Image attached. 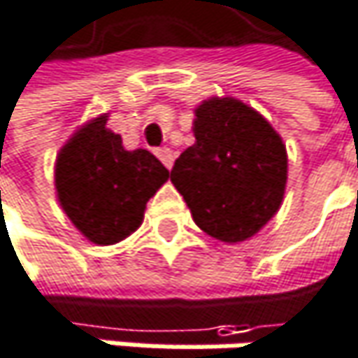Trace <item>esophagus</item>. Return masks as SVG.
Here are the masks:
<instances>
[{
  "instance_id": "34e87169",
  "label": "esophagus",
  "mask_w": 358,
  "mask_h": 358,
  "mask_svg": "<svg viewBox=\"0 0 358 358\" xmlns=\"http://www.w3.org/2000/svg\"><path fill=\"white\" fill-rule=\"evenodd\" d=\"M157 157L161 159V163H163L167 169H171V165H173V150H171V148H167V146L157 148Z\"/></svg>"
}]
</instances>
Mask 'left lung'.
Masks as SVG:
<instances>
[{"instance_id":"1","label":"left lung","mask_w":358,"mask_h":358,"mask_svg":"<svg viewBox=\"0 0 358 358\" xmlns=\"http://www.w3.org/2000/svg\"><path fill=\"white\" fill-rule=\"evenodd\" d=\"M193 134L195 144L171 167V185L203 233L231 245L248 241L283 203L287 150L281 134L233 96L203 100Z\"/></svg>"}]
</instances>
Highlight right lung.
Masks as SVG:
<instances>
[{
    "instance_id": "right-lung-1",
    "label": "right lung",
    "mask_w": 358,
    "mask_h": 358,
    "mask_svg": "<svg viewBox=\"0 0 358 358\" xmlns=\"http://www.w3.org/2000/svg\"><path fill=\"white\" fill-rule=\"evenodd\" d=\"M108 113L85 121L58 150L56 197L73 227L96 245H115L144 220L146 201L167 182V167L146 148L127 150L106 127Z\"/></svg>"
}]
</instances>
